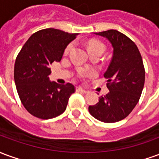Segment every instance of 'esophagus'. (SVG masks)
Instances as JSON below:
<instances>
[{
    "mask_svg": "<svg viewBox=\"0 0 159 159\" xmlns=\"http://www.w3.org/2000/svg\"><path fill=\"white\" fill-rule=\"evenodd\" d=\"M77 90H78V91H80V92H83V93H88V91H87V90H85L84 89H83V88H81V87L77 88Z\"/></svg>",
    "mask_w": 159,
    "mask_h": 159,
    "instance_id": "esophagus-1",
    "label": "esophagus"
}]
</instances>
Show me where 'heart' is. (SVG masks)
Listing matches in <instances>:
<instances>
[{"label":"heart","mask_w":159,"mask_h":159,"mask_svg":"<svg viewBox=\"0 0 159 159\" xmlns=\"http://www.w3.org/2000/svg\"><path fill=\"white\" fill-rule=\"evenodd\" d=\"M72 45L70 44L67 46V48H66V52H68L71 48ZM88 49H89V52H92V51H95V50H100L104 52L105 50V46L101 43V42H98V41H91L88 45Z\"/></svg>","instance_id":"obj_1"}]
</instances>
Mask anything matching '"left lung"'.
Instances as JSON below:
<instances>
[{
    "label": "left lung",
    "mask_w": 159,
    "mask_h": 159,
    "mask_svg": "<svg viewBox=\"0 0 159 159\" xmlns=\"http://www.w3.org/2000/svg\"><path fill=\"white\" fill-rule=\"evenodd\" d=\"M94 34L111 42L113 54L104 74L109 93L99 97L89 111L99 121L116 123L125 118L140 100L145 83L143 61L137 46L123 33L109 30Z\"/></svg>",
    "instance_id": "8db88e82"
}]
</instances>
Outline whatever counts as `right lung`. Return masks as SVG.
Instances as JSON below:
<instances>
[{"mask_svg":"<svg viewBox=\"0 0 159 159\" xmlns=\"http://www.w3.org/2000/svg\"><path fill=\"white\" fill-rule=\"evenodd\" d=\"M77 35L52 28L42 30L27 40L17 56L16 89L23 106L33 116L50 119L66 111L75 87L51 82L50 66L61 60L66 47Z\"/></svg>","mask_w":159,"mask_h":159,"instance_id":"1","label":"right lung"}]
</instances>
